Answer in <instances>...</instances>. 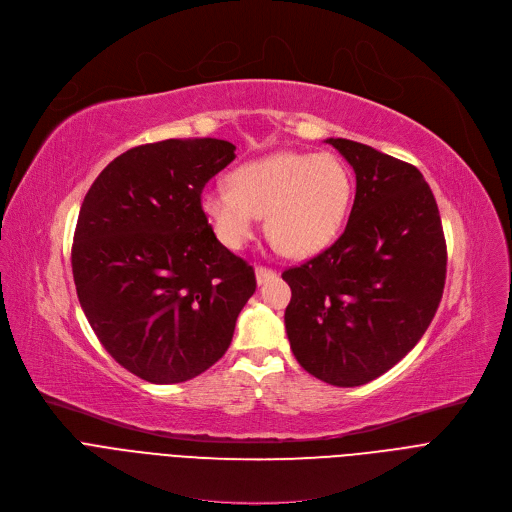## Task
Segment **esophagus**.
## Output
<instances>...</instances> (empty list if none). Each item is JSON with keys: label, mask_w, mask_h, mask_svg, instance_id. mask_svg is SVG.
I'll use <instances>...</instances> for the list:
<instances>
[{"label": "esophagus", "mask_w": 512, "mask_h": 512, "mask_svg": "<svg viewBox=\"0 0 512 512\" xmlns=\"http://www.w3.org/2000/svg\"><path fill=\"white\" fill-rule=\"evenodd\" d=\"M255 276H257V284L261 286V284H267V282L274 280L276 278V271L259 265V267H255Z\"/></svg>", "instance_id": "esophagus-1"}]
</instances>
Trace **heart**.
<instances>
[{
  "label": "heart",
  "instance_id": "b5f03b06",
  "mask_svg": "<svg viewBox=\"0 0 512 512\" xmlns=\"http://www.w3.org/2000/svg\"><path fill=\"white\" fill-rule=\"evenodd\" d=\"M230 187L201 193L203 214L230 249L245 247L265 216L269 241L284 255L311 257L333 243L352 201V175L333 154L282 150L245 162Z\"/></svg>",
  "mask_w": 512,
  "mask_h": 512
}]
</instances>
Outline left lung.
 Wrapping results in <instances>:
<instances>
[{"label": "left lung", "mask_w": 512, "mask_h": 512, "mask_svg": "<svg viewBox=\"0 0 512 512\" xmlns=\"http://www.w3.org/2000/svg\"><path fill=\"white\" fill-rule=\"evenodd\" d=\"M356 173L337 241L286 269V333L300 366L335 387L381 377L432 323L445 290L447 243L436 199L414 164L329 138Z\"/></svg>", "instance_id": "obj_1"}]
</instances>
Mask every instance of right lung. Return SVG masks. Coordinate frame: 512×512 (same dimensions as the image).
Listing matches in <instances>:
<instances>
[{"label": "right lung", "instance_id": "right-lung-1", "mask_svg": "<svg viewBox=\"0 0 512 512\" xmlns=\"http://www.w3.org/2000/svg\"><path fill=\"white\" fill-rule=\"evenodd\" d=\"M234 150L214 138L131 148L82 201L72 245L82 311L105 350L148 383H183L216 364L257 288L201 208Z\"/></svg>", "mask_w": 512, "mask_h": 512}]
</instances>
